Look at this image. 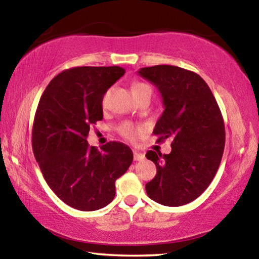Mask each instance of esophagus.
I'll return each mask as SVG.
<instances>
[{"label": "esophagus", "mask_w": 259, "mask_h": 259, "mask_svg": "<svg viewBox=\"0 0 259 259\" xmlns=\"http://www.w3.org/2000/svg\"><path fill=\"white\" fill-rule=\"evenodd\" d=\"M144 159H145V154H144V153L134 151V160L135 161H142Z\"/></svg>", "instance_id": "obj_1"}]
</instances>
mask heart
<instances>
[{
    "label": "heart",
    "mask_w": 259,
    "mask_h": 259,
    "mask_svg": "<svg viewBox=\"0 0 259 259\" xmlns=\"http://www.w3.org/2000/svg\"><path fill=\"white\" fill-rule=\"evenodd\" d=\"M143 91H148V93H151L150 85H147L146 83H142V82H137L133 85L134 95L138 94V93H143ZM108 96H109V93H106L104 96V98H103L102 104H103L104 107L106 106L107 103H108ZM120 133L124 138L129 139V140H135V139L138 138L140 130L138 128H136V126H134V125H131L129 123H125V124L121 126Z\"/></svg>",
    "instance_id": "b5f03b06"
}]
</instances>
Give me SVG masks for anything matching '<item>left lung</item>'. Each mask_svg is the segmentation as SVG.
Segmentation results:
<instances>
[{
    "mask_svg": "<svg viewBox=\"0 0 259 259\" xmlns=\"http://www.w3.org/2000/svg\"><path fill=\"white\" fill-rule=\"evenodd\" d=\"M138 74L160 91L164 111L153 134L170 138L171 152L148 151L156 175L146 184L148 198L179 207L202 194L212 182L225 146L224 121L213 95L194 72L170 65L140 68Z\"/></svg>",
    "mask_w": 259,
    "mask_h": 259,
    "instance_id": "8db88e82",
    "label": "left lung"
}]
</instances>
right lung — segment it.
Returning a JSON list of instances; mask_svg holds the SVG:
<instances>
[{"mask_svg": "<svg viewBox=\"0 0 259 259\" xmlns=\"http://www.w3.org/2000/svg\"><path fill=\"white\" fill-rule=\"evenodd\" d=\"M125 73L119 66L74 67L52 78L35 113L32 144L46 182L74 209L94 211L111 203L115 181L134 160L123 143L89 146L90 126L103 120V98Z\"/></svg>", "mask_w": 259, "mask_h": 259, "instance_id": "obj_1", "label": "right lung"}]
</instances>
